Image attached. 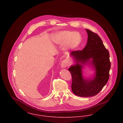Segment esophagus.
Wrapping results in <instances>:
<instances>
[{
    "mask_svg": "<svg viewBox=\"0 0 123 123\" xmlns=\"http://www.w3.org/2000/svg\"><path fill=\"white\" fill-rule=\"evenodd\" d=\"M68 65V63L67 62V61L66 60H63L61 63V66L62 67V68H65L66 67H67Z\"/></svg>",
    "mask_w": 123,
    "mask_h": 123,
    "instance_id": "esophagus-1",
    "label": "esophagus"
}]
</instances>
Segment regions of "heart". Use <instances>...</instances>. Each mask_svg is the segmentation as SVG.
<instances>
[{"instance_id": "heart-1", "label": "heart", "mask_w": 123, "mask_h": 123, "mask_svg": "<svg viewBox=\"0 0 123 123\" xmlns=\"http://www.w3.org/2000/svg\"><path fill=\"white\" fill-rule=\"evenodd\" d=\"M53 41L58 44L64 45L69 48H74L77 47L81 41V36L79 33L70 31H62L57 33L53 38Z\"/></svg>"}]
</instances>
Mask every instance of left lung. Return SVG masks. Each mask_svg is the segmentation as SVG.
Instances as JSON below:
<instances>
[{
  "instance_id": "left-lung-1",
  "label": "left lung",
  "mask_w": 123,
  "mask_h": 123,
  "mask_svg": "<svg viewBox=\"0 0 123 123\" xmlns=\"http://www.w3.org/2000/svg\"><path fill=\"white\" fill-rule=\"evenodd\" d=\"M88 35L87 44L82 50L74 51L70 55L75 59L76 64L68 69L72 76L71 89L73 93L81 97L96 95L108 82L111 62L108 51L106 49L99 36L86 29ZM90 58L95 67L96 76L93 80H85L82 76L81 65Z\"/></svg>"
}]
</instances>
